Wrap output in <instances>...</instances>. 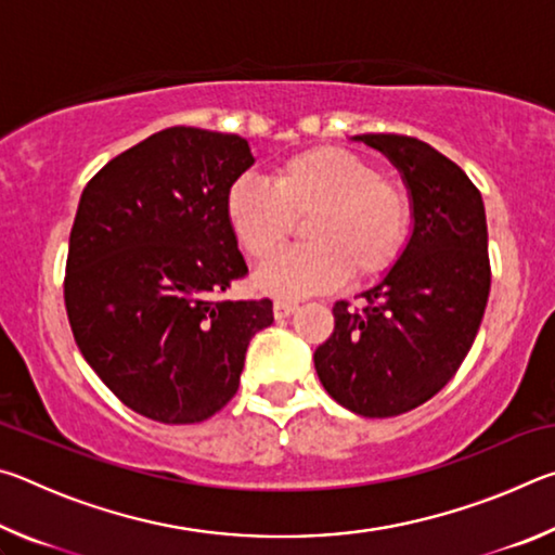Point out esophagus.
<instances>
[{
	"mask_svg": "<svg viewBox=\"0 0 555 555\" xmlns=\"http://www.w3.org/2000/svg\"><path fill=\"white\" fill-rule=\"evenodd\" d=\"M298 311V304L296 300H276L274 304V318L281 321V318H288Z\"/></svg>",
	"mask_w": 555,
	"mask_h": 555,
	"instance_id": "34e87169",
	"label": "esophagus"
}]
</instances>
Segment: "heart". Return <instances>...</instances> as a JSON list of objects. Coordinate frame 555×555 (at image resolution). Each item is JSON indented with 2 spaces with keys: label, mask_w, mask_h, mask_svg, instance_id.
<instances>
[{
  "label": "heart",
  "mask_w": 555,
  "mask_h": 555,
  "mask_svg": "<svg viewBox=\"0 0 555 555\" xmlns=\"http://www.w3.org/2000/svg\"><path fill=\"white\" fill-rule=\"evenodd\" d=\"M308 247L291 249L259 269L261 294L304 298L340 286L345 276L372 279L397 264L409 244L413 203L406 188L384 178L367 158L315 146L281 162L269 183L242 176L224 193V218L240 249L269 259L294 220Z\"/></svg>",
  "instance_id": "obj_1"
}]
</instances>
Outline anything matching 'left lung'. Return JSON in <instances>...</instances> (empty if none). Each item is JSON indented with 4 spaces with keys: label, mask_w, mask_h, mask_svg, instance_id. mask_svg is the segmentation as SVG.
Listing matches in <instances>:
<instances>
[{
    "label": "left lung",
    "mask_w": 555,
    "mask_h": 555,
    "mask_svg": "<svg viewBox=\"0 0 555 555\" xmlns=\"http://www.w3.org/2000/svg\"><path fill=\"white\" fill-rule=\"evenodd\" d=\"M399 168L413 203L406 249L364 306H333L313 360L325 391L360 416H399L453 379L490 296L485 203L463 168L421 139L360 134Z\"/></svg>",
    "instance_id": "1"
}]
</instances>
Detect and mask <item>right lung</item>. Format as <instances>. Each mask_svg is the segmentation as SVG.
Wrapping results in <instances>:
<instances>
[{"label": "right lung", "instance_id": "obj_1", "mask_svg": "<svg viewBox=\"0 0 555 555\" xmlns=\"http://www.w3.org/2000/svg\"><path fill=\"white\" fill-rule=\"evenodd\" d=\"M255 164L247 139L171 127L112 158L80 195L65 311L82 357L131 411L201 424L240 387L271 300L220 298L247 274L224 193Z\"/></svg>", "mask_w": 555, "mask_h": 555}]
</instances>
